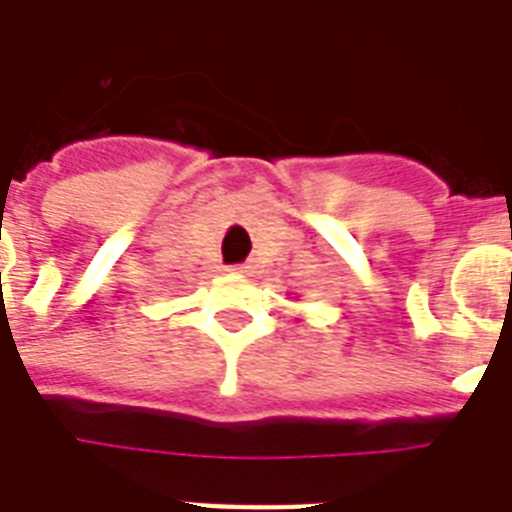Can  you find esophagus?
<instances>
[{
    "instance_id": "1",
    "label": "esophagus",
    "mask_w": 512,
    "mask_h": 512,
    "mask_svg": "<svg viewBox=\"0 0 512 512\" xmlns=\"http://www.w3.org/2000/svg\"><path fill=\"white\" fill-rule=\"evenodd\" d=\"M230 271H233V274H244L246 266H230Z\"/></svg>"
}]
</instances>
